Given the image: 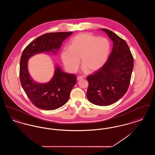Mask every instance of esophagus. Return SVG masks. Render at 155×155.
<instances>
[{"label":"esophagus","instance_id":"1","mask_svg":"<svg viewBox=\"0 0 155 155\" xmlns=\"http://www.w3.org/2000/svg\"><path fill=\"white\" fill-rule=\"evenodd\" d=\"M83 78V77H77V81H79V80H81V79H82Z\"/></svg>","mask_w":155,"mask_h":155}]
</instances>
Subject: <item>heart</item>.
I'll return each mask as SVG.
<instances>
[{"instance_id": "obj_1", "label": "heart", "mask_w": 155, "mask_h": 155, "mask_svg": "<svg viewBox=\"0 0 155 155\" xmlns=\"http://www.w3.org/2000/svg\"><path fill=\"white\" fill-rule=\"evenodd\" d=\"M110 52V43L105 38H100L88 33H81L73 37L70 47H64L61 53L62 62L70 73L77 71L80 59L83 70L94 73L106 63Z\"/></svg>"}]
</instances>
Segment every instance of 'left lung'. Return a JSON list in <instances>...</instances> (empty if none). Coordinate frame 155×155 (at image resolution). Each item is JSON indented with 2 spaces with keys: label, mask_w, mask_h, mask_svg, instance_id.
I'll use <instances>...</instances> for the list:
<instances>
[{
  "label": "left lung",
  "mask_w": 155,
  "mask_h": 155,
  "mask_svg": "<svg viewBox=\"0 0 155 155\" xmlns=\"http://www.w3.org/2000/svg\"><path fill=\"white\" fill-rule=\"evenodd\" d=\"M101 30L113 41L109 59L102 68L87 79V96L91 103L108 106L117 102L128 88L134 67V59L125 41L107 29Z\"/></svg>",
  "instance_id": "1"
}]
</instances>
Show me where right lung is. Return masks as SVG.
Here are the masks:
<instances>
[{
  "label": "right lung",
  "mask_w": 155,
  "mask_h": 155,
  "mask_svg": "<svg viewBox=\"0 0 155 155\" xmlns=\"http://www.w3.org/2000/svg\"><path fill=\"white\" fill-rule=\"evenodd\" d=\"M72 34L73 32L45 34L32 41L22 52L20 63L21 84L31 102L38 108L53 110L65 104L76 84L77 76L64 72L59 66H56L50 81L44 84L38 83L34 81L29 74L28 59L41 53L56 54L63 42Z\"/></svg>",
  "instance_id": "obj_1"
}]
</instances>
